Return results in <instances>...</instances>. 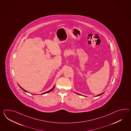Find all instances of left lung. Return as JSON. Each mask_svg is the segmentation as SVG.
Here are the masks:
<instances>
[{"label": "left lung", "instance_id": "obj_1", "mask_svg": "<svg viewBox=\"0 0 131 131\" xmlns=\"http://www.w3.org/2000/svg\"><path fill=\"white\" fill-rule=\"evenodd\" d=\"M104 92L102 93L101 94H99V95H96V96H100V95H102V94H103V93H104ZM77 93V94H79V95H80V94H78V93Z\"/></svg>", "mask_w": 131, "mask_h": 131}]
</instances>
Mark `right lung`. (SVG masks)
Listing matches in <instances>:
<instances>
[{
  "label": "right lung",
  "mask_w": 131,
  "mask_h": 131,
  "mask_svg": "<svg viewBox=\"0 0 131 131\" xmlns=\"http://www.w3.org/2000/svg\"><path fill=\"white\" fill-rule=\"evenodd\" d=\"M19 86H20V88H21V89H23V90H24V91H25V92H26L29 93V92H27V91H26V90H25V89H23L22 88V87H21V86H19ZM54 86H53V88H52V89H51V90H49V91H47V92H46L43 93H42V94H41V95H43V94H46V93H49V92H51V91H52V90H53V89H54Z\"/></svg>",
  "instance_id": "right-lung-1"
}]
</instances>
